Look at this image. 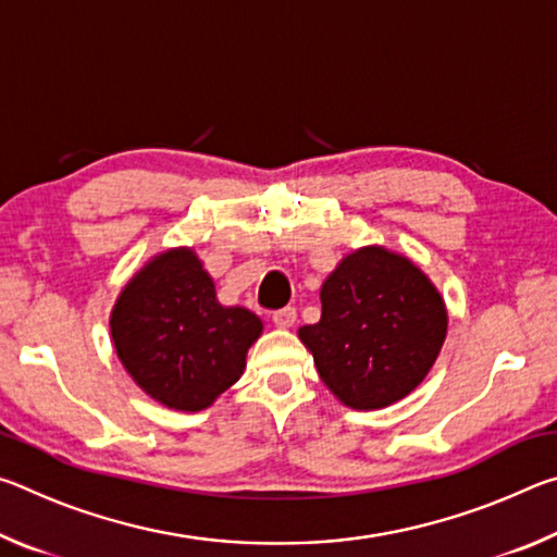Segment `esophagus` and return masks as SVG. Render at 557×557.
Wrapping results in <instances>:
<instances>
[{
  "label": "esophagus",
  "instance_id": "obj_1",
  "mask_svg": "<svg viewBox=\"0 0 557 557\" xmlns=\"http://www.w3.org/2000/svg\"><path fill=\"white\" fill-rule=\"evenodd\" d=\"M272 322H275V326H280V329H289L297 322V309L295 307L277 309V312H272Z\"/></svg>",
  "mask_w": 557,
  "mask_h": 557
}]
</instances>
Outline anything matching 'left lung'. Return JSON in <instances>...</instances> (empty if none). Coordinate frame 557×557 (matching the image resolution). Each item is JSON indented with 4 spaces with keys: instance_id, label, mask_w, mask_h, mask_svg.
I'll return each mask as SVG.
<instances>
[{
    "instance_id": "1",
    "label": "left lung",
    "mask_w": 557,
    "mask_h": 557,
    "mask_svg": "<svg viewBox=\"0 0 557 557\" xmlns=\"http://www.w3.org/2000/svg\"><path fill=\"white\" fill-rule=\"evenodd\" d=\"M445 334L440 292L385 248L344 258L322 287V319L299 329L329 391L356 410L385 408L418 388Z\"/></svg>"
}]
</instances>
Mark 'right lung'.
<instances>
[{"label": "right lung", "instance_id": "obj_1", "mask_svg": "<svg viewBox=\"0 0 557 557\" xmlns=\"http://www.w3.org/2000/svg\"><path fill=\"white\" fill-rule=\"evenodd\" d=\"M110 329L139 388L166 408L196 412L240 379L262 322L219 305L191 250H169L122 289Z\"/></svg>", "mask_w": 557, "mask_h": 557}]
</instances>
